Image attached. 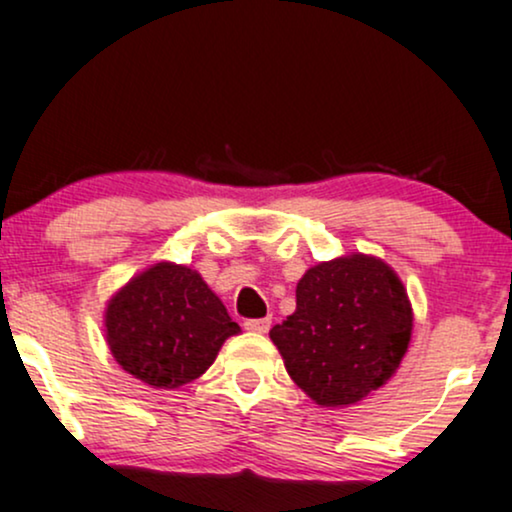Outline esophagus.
<instances>
[{
	"mask_svg": "<svg viewBox=\"0 0 512 512\" xmlns=\"http://www.w3.org/2000/svg\"><path fill=\"white\" fill-rule=\"evenodd\" d=\"M270 323H273L270 318H249V321H244V328L249 333H268Z\"/></svg>",
	"mask_w": 512,
	"mask_h": 512,
	"instance_id": "34e87169",
	"label": "esophagus"
}]
</instances>
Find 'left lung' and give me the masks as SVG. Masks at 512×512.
Here are the masks:
<instances>
[{"mask_svg":"<svg viewBox=\"0 0 512 512\" xmlns=\"http://www.w3.org/2000/svg\"><path fill=\"white\" fill-rule=\"evenodd\" d=\"M412 304L386 261L352 254L309 268L297 309L270 330L287 374L321 407H347L398 371L412 338Z\"/></svg>","mask_w":512,"mask_h":512,"instance_id":"1","label":"left lung"}]
</instances>
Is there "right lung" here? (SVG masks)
I'll return each mask as SVG.
<instances>
[{
  "mask_svg": "<svg viewBox=\"0 0 512 512\" xmlns=\"http://www.w3.org/2000/svg\"><path fill=\"white\" fill-rule=\"evenodd\" d=\"M237 333L201 273L167 261L131 278L105 309L112 357L153 388L172 390L206 374L222 342Z\"/></svg>",
  "mask_w": 512,
  "mask_h": 512,
  "instance_id": "1",
  "label": "right lung"
}]
</instances>
